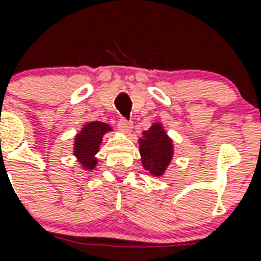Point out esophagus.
Masks as SVG:
<instances>
[{
  "instance_id": "1",
  "label": "esophagus",
  "mask_w": 261,
  "mask_h": 261,
  "mask_svg": "<svg viewBox=\"0 0 261 261\" xmlns=\"http://www.w3.org/2000/svg\"><path fill=\"white\" fill-rule=\"evenodd\" d=\"M117 127H119V130H122L123 133H130L131 128H133V122H131V120H127L126 117H120L119 122H117Z\"/></svg>"
}]
</instances>
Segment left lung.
Returning <instances> with one entry per match:
<instances>
[{
    "instance_id": "8db88e82",
    "label": "left lung",
    "mask_w": 261,
    "mask_h": 261,
    "mask_svg": "<svg viewBox=\"0 0 261 261\" xmlns=\"http://www.w3.org/2000/svg\"><path fill=\"white\" fill-rule=\"evenodd\" d=\"M139 141L142 164L153 175H162L172 157V144L160 124H154L144 133Z\"/></svg>"
}]
</instances>
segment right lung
Returning <instances> with one entry per match:
<instances>
[{
  "mask_svg": "<svg viewBox=\"0 0 261 261\" xmlns=\"http://www.w3.org/2000/svg\"><path fill=\"white\" fill-rule=\"evenodd\" d=\"M109 130L108 124L101 122L89 123L83 127L81 134L75 139V156L81 160L86 168H93L97 160L94 154L98 152L99 144L102 141V135Z\"/></svg>",
  "mask_w": 261,
  "mask_h": 261,
  "instance_id": "1",
  "label": "right lung"
}]
</instances>
